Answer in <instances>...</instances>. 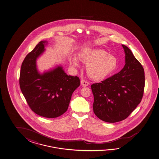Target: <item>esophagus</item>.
Segmentation results:
<instances>
[{
  "mask_svg": "<svg viewBox=\"0 0 159 159\" xmlns=\"http://www.w3.org/2000/svg\"><path fill=\"white\" fill-rule=\"evenodd\" d=\"M81 85H83V87H87L89 85V82H88L87 80H84V79H81Z\"/></svg>",
  "mask_w": 159,
  "mask_h": 159,
  "instance_id": "34e87169",
  "label": "esophagus"
}]
</instances>
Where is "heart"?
I'll return each mask as SVG.
<instances>
[{"label": "heart", "instance_id": "1", "mask_svg": "<svg viewBox=\"0 0 159 159\" xmlns=\"http://www.w3.org/2000/svg\"><path fill=\"white\" fill-rule=\"evenodd\" d=\"M87 63V72L90 78L99 80L112 72L117 66L116 58L99 49L86 48L79 57L74 55L69 58V62L74 68L80 66V60Z\"/></svg>", "mask_w": 159, "mask_h": 159}]
</instances>
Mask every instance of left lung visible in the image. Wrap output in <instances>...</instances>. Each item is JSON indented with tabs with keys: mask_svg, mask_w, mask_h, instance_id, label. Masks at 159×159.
I'll list each match as a JSON object with an SVG mask.
<instances>
[{
	"mask_svg": "<svg viewBox=\"0 0 159 159\" xmlns=\"http://www.w3.org/2000/svg\"><path fill=\"white\" fill-rule=\"evenodd\" d=\"M125 54L123 69L99 83L91 85L93 109L99 119L116 123L125 119L141 102L144 88L143 67L132 51L122 45Z\"/></svg>",
	"mask_w": 159,
	"mask_h": 159,
	"instance_id": "obj_1",
	"label": "left lung"
}]
</instances>
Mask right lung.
<instances>
[{
	"label": "right lung",
	"instance_id": "add662e5",
	"mask_svg": "<svg viewBox=\"0 0 159 159\" xmlns=\"http://www.w3.org/2000/svg\"><path fill=\"white\" fill-rule=\"evenodd\" d=\"M47 41H41L27 54L21 65L20 86L21 92L35 114L47 118L57 117L69 107L71 96L79 87L78 76L67 75L63 67L40 73L36 60L45 51Z\"/></svg>",
	"mask_w": 159,
	"mask_h": 159
}]
</instances>
